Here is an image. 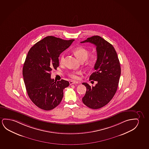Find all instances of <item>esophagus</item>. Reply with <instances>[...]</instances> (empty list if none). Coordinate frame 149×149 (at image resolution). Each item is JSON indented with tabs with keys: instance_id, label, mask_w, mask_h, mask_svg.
I'll list each match as a JSON object with an SVG mask.
<instances>
[{
	"instance_id": "1",
	"label": "esophagus",
	"mask_w": 149,
	"mask_h": 149,
	"mask_svg": "<svg viewBox=\"0 0 149 149\" xmlns=\"http://www.w3.org/2000/svg\"><path fill=\"white\" fill-rule=\"evenodd\" d=\"M80 83L77 82V81H70L69 82V84L70 85L72 84H79Z\"/></svg>"
}]
</instances>
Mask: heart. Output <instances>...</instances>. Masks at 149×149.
I'll return each instance as SVG.
<instances>
[{
  "label": "heart",
  "instance_id": "b5f03b06",
  "mask_svg": "<svg viewBox=\"0 0 149 149\" xmlns=\"http://www.w3.org/2000/svg\"><path fill=\"white\" fill-rule=\"evenodd\" d=\"M73 54L77 56L81 62L86 61V64L93 66L97 62L98 59V54L93 53L89 56V51L87 49L83 47H79L73 49ZM65 61L64 54H62L60 58V62L61 64H63ZM81 71H71L69 73V77L74 79H78V75L81 74Z\"/></svg>",
  "mask_w": 149,
  "mask_h": 149
}]
</instances>
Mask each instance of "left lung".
Returning <instances> with one entry per match:
<instances>
[{"mask_svg": "<svg viewBox=\"0 0 149 149\" xmlns=\"http://www.w3.org/2000/svg\"><path fill=\"white\" fill-rule=\"evenodd\" d=\"M90 42L96 46L98 59L89 80L97 81L95 86L83 83L87 91L82 101L86 106L92 109L101 108L113 98L118 88L121 74L119 60L114 47L99 36H93L81 42Z\"/></svg>", "mask_w": 149, "mask_h": 149, "instance_id": "1", "label": "left lung"}]
</instances>
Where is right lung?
<instances>
[{
    "label": "right lung",
    "mask_w": 149,
    "mask_h": 149,
    "mask_svg": "<svg viewBox=\"0 0 149 149\" xmlns=\"http://www.w3.org/2000/svg\"><path fill=\"white\" fill-rule=\"evenodd\" d=\"M74 40L49 36L36 42L28 52L22 69L23 78L29 98L38 107L50 111L62 100L63 90L69 86V82L54 81L51 72L59 66L60 54Z\"/></svg>",
    "instance_id": "obj_1"
}]
</instances>
